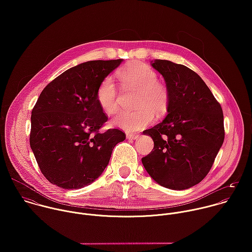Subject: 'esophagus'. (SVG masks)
Masks as SVG:
<instances>
[{
	"instance_id": "esophagus-1",
	"label": "esophagus",
	"mask_w": 252,
	"mask_h": 252,
	"mask_svg": "<svg viewBox=\"0 0 252 252\" xmlns=\"http://www.w3.org/2000/svg\"><path fill=\"white\" fill-rule=\"evenodd\" d=\"M138 136H139V134H137V133H131V132L126 133V138H128V139H136V138H138Z\"/></svg>"
}]
</instances>
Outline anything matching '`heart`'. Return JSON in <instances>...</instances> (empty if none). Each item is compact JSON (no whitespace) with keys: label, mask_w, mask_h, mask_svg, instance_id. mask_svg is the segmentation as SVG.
<instances>
[{"label":"heart","mask_w":252,"mask_h":252,"mask_svg":"<svg viewBox=\"0 0 252 252\" xmlns=\"http://www.w3.org/2000/svg\"><path fill=\"white\" fill-rule=\"evenodd\" d=\"M117 77L125 86L137 89L134 111H121L112 124L127 131L138 130L153 123L155 115L162 117L169 104V92L165 85L158 82V75L149 65L130 62L117 71ZM96 100L107 115L118 109V94L112 78L103 79L96 90Z\"/></svg>","instance_id":"1"}]
</instances>
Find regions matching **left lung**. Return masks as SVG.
Masks as SVG:
<instances>
[{"label": "left lung", "instance_id": "obj_1", "mask_svg": "<svg viewBox=\"0 0 252 252\" xmlns=\"http://www.w3.org/2000/svg\"><path fill=\"white\" fill-rule=\"evenodd\" d=\"M151 64L165 81L169 104L164 120L143 131L152 136L155 147L141 161L161 187L188 189L206 176L222 146V109L189 67L166 60Z\"/></svg>", "mask_w": 252, "mask_h": 252}]
</instances>
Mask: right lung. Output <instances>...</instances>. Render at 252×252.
I'll list each match as a JSON object with an SVG mask.
<instances>
[{
    "mask_svg": "<svg viewBox=\"0 0 252 252\" xmlns=\"http://www.w3.org/2000/svg\"><path fill=\"white\" fill-rule=\"evenodd\" d=\"M123 62L90 61L70 67L41 93L32 111L30 145L48 181L64 189L94 183L126 139L117 128L99 132L107 121L96 100L100 82Z\"/></svg>",
    "mask_w": 252,
    "mask_h": 252,
    "instance_id": "obj_1",
    "label": "right lung"
}]
</instances>
